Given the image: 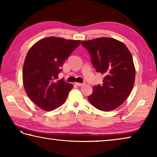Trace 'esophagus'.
Instances as JSON below:
<instances>
[{"instance_id": "obj_1", "label": "esophagus", "mask_w": 157, "mask_h": 157, "mask_svg": "<svg viewBox=\"0 0 157 157\" xmlns=\"http://www.w3.org/2000/svg\"><path fill=\"white\" fill-rule=\"evenodd\" d=\"M77 85H78V86H84V85L85 84V83H78V82H76L75 83Z\"/></svg>"}]
</instances>
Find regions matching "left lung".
I'll use <instances>...</instances> for the list:
<instances>
[{
  "label": "left lung",
  "instance_id": "1",
  "mask_svg": "<svg viewBox=\"0 0 157 157\" xmlns=\"http://www.w3.org/2000/svg\"><path fill=\"white\" fill-rule=\"evenodd\" d=\"M81 44L89 51L97 72L105 75L102 85L93 88L89 101L101 111L115 109L128 98L134 84L136 72L131 52L123 42L109 37Z\"/></svg>",
  "mask_w": 157,
  "mask_h": 157
}]
</instances>
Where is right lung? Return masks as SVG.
I'll return each mask as SVG.
<instances>
[{"label":"right lung","mask_w":157,"mask_h":157,"mask_svg":"<svg viewBox=\"0 0 157 157\" xmlns=\"http://www.w3.org/2000/svg\"><path fill=\"white\" fill-rule=\"evenodd\" d=\"M80 40L49 36L34 44L26 55L23 82L28 96L41 109L52 111L64 103L73 85L57 80L63 62Z\"/></svg>","instance_id":"obj_1"}]
</instances>
